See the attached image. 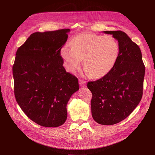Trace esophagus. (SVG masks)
Here are the masks:
<instances>
[{
	"label": "esophagus",
	"instance_id": "esophagus-1",
	"mask_svg": "<svg viewBox=\"0 0 155 155\" xmlns=\"http://www.w3.org/2000/svg\"><path fill=\"white\" fill-rule=\"evenodd\" d=\"M79 84L82 87H85L86 85V82L82 80H79Z\"/></svg>",
	"mask_w": 155,
	"mask_h": 155
}]
</instances>
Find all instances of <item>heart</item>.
Wrapping results in <instances>:
<instances>
[{"label":"heart","instance_id":"heart-1","mask_svg":"<svg viewBox=\"0 0 155 155\" xmlns=\"http://www.w3.org/2000/svg\"><path fill=\"white\" fill-rule=\"evenodd\" d=\"M71 47L64 46L61 55L70 71L83 66L93 78H101L113 68L119 54L117 41L110 35L82 34L73 38Z\"/></svg>","mask_w":155,"mask_h":155}]
</instances>
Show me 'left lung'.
Segmentation results:
<instances>
[{
	"instance_id": "8db88e82",
	"label": "left lung",
	"mask_w": 155,
	"mask_h": 155,
	"mask_svg": "<svg viewBox=\"0 0 155 155\" xmlns=\"http://www.w3.org/2000/svg\"><path fill=\"white\" fill-rule=\"evenodd\" d=\"M104 32L118 41V59L106 75L88 82L87 87L92 94L93 119L100 124L112 125L129 116L141 101L145 67L140 48L124 32Z\"/></svg>"
}]
</instances>
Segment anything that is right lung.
<instances>
[{"label": "right lung", "instance_id": "1", "mask_svg": "<svg viewBox=\"0 0 155 155\" xmlns=\"http://www.w3.org/2000/svg\"><path fill=\"white\" fill-rule=\"evenodd\" d=\"M69 29L30 35L17 50L12 67L14 95L25 114L36 124L56 127L67 118V105L79 89L60 56Z\"/></svg>", "mask_w": 155, "mask_h": 155}]
</instances>
